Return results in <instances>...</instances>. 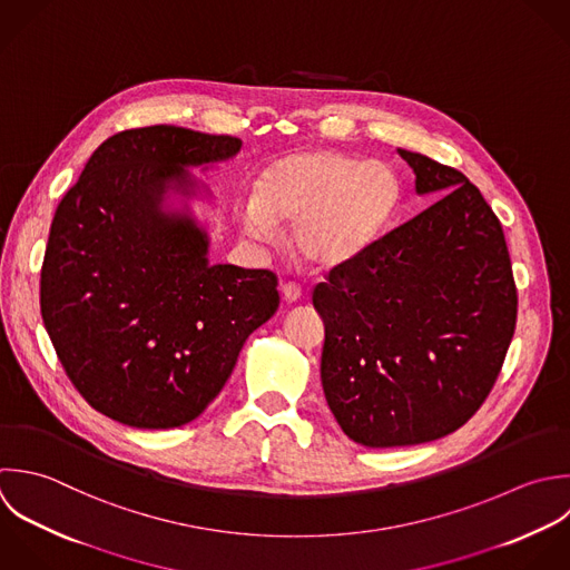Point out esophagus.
I'll return each mask as SVG.
<instances>
[{"label": "esophagus", "instance_id": "obj_1", "mask_svg": "<svg viewBox=\"0 0 570 570\" xmlns=\"http://www.w3.org/2000/svg\"><path fill=\"white\" fill-rule=\"evenodd\" d=\"M282 295L286 302H297L302 297V286L295 282H284L282 284Z\"/></svg>", "mask_w": 570, "mask_h": 570}]
</instances>
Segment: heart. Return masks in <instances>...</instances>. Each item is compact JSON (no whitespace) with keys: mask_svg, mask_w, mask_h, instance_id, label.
<instances>
[{"mask_svg":"<svg viewBox=\"0 0 570 570\" xmlns=\"http://www.w3.org/2000/svg\"><path fill=\"white\" fill-rule=\"evenodd\" d=\"M400 202V179L384 161L342 150H302L271 164L255 195L239 206L242 230L259 242L293 224L295 253L315 268H335L366 253Z\"/></svg>","mask_w":570,"mask_h":570,"instance_id":"heart-1","label":"heart"}]
</instances>
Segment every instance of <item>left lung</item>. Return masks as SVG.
Returning a JSON list of instances; mask_svg holds the SVG:
<instances>
[{
    "label": "left lung",
    "mask_w": 570,
    "mask_h": 570,
    "mask_svg": "<svg viewBox=\"0 0 570 570\" xmlns=\"http://www.w3.org/2000/svg\"><path fill=\"white\" fill-rule=\"evenodd\" d=\"M433 206L328 271L322 386L342 431L371 449L440 440L487 402L518 322L502 224L469 177L402 150Z\"/></svg>",
    "instance_id": "1"
}]
</instances>
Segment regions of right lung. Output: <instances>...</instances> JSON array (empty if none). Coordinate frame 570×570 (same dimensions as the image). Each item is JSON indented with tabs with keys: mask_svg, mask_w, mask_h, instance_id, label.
I'll list each match as a JSON object with an SVG mask.
<instances>
[{
	"mask_svg": "<svg viewBox=\"0 0 570 570\" xmlns=\"http://www.w3.org/2000/svg\"><path fill=\"white\" fill-rule=\"evenodd\" d=\"M239 148L237 137L168 124L121 130L90 155L55 210L41 320L72 386L119 424L193 422L279 306L273 271L208 264L206 233L159 208L168 181L190 190L184 166Z\"/></svg>",
	"mask_w": 570,
	"mask_h": 570,
	"instance_id": "1",
	"label": "right lung"
}]
</instances>
